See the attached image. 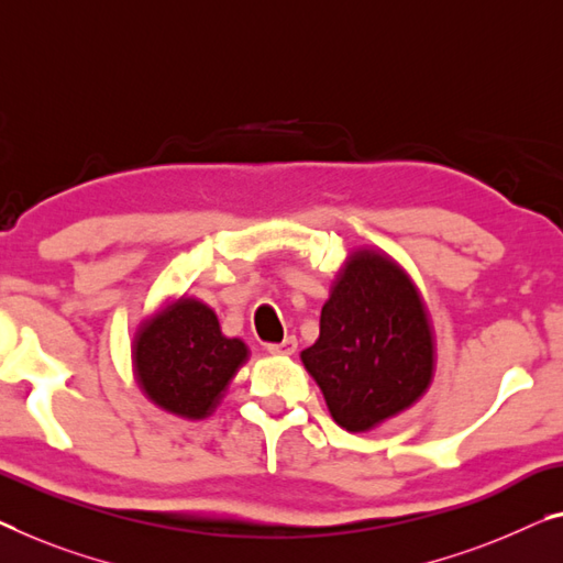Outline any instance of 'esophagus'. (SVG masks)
<instances>
[{
    "mask_svg": "<svg viewBox=\"0 0 563 563\" xmlns=\"http://www.w3.org/2000/svg\"><path fill=\"white\" fill-rule=\"evenodd\" d=\"M296 349H298L296 335H285L280 343H267V351H271V354H280V356L296 354Z\"/></svg>",
    "mask_w": 563,
    "mask_h": 563,
    "instance_id": "esophagus-1",
    "label": "esophagus"
}]
</instances>
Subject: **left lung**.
<instances>
[{
	"label": "left lung",
	"mask_w": 563,
	"mask_h": 563,
	"mask_svg": "<svg viewBox=\"0 0 563 563\" xmlns=\"http://www.w3.org/2000/svg\"><path fill=\"white\" fill-rule=\"evenodd\" d=\"M300 362L349 432L372 430L422 397L434 374L432 321L397 260L372 247L346 257Z\"/></svg>",
	"instance_id": "8db88e82"
}]
</instances>
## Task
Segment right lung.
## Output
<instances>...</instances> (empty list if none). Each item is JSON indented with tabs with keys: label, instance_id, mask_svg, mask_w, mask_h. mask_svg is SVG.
<instances>
[{
	"label": "right lung",
	"instance_id": "right-lung-1",
	"mask_svg": "<svg viewBox=\"0 0 563 563\" xmlns=\"http://www.w3.org/2000/svg\"><path fill=\"white\" fill-rule=\"evenodd\" d=\"M247 354L245 343L222 333L212 308L187 296L141 323L131 349L141 391L184 419L214 412Z\"/></svg>",
	"mask_w": 563,
	"mask_h": 563
}]
</instances>
